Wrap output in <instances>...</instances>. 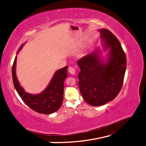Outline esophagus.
I'll return each instance as SVG.
<instances>
[{
	"instance_id": "esophagus-1",
	"label": "esophagus",
	"mask_w": 146,
	"mask_h": 146,
	"mask_svg": "<svg viewBox=\"0 0 146 146\" xmlns=\"http://www.w3.org/2000/svg\"><path fill=\"white\" fill-rule=\"evenodd\" d=\"M68 72L70 74H73V75H74V74H75V69L72 66H70L68 68Z\"/></svg>"
}]
</instances>
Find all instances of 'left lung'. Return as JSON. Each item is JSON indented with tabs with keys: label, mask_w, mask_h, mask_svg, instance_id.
Masks as SVG:
<instances>
[{
	"label": "left lung",
	"mask_w": 146,
	"mask_h": 146,
	"mask_svg": "<svg viewBox=\"0 0 146 146\" xmlns=\"http://www.w3.org/2000/svg\"><path fill=\"white\" fill-rule=\"evenodd\" d=\"M104 50L108 51L107 60L97 48L78 61L80 91L92 106H103L113 100L120 91L126 69V58L120 42L107 29H99Z\"/></svg>",
	"instance_id": "8db88e82"
}]
</instances>
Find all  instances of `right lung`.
I'll use <instances>...</instances> for the list:
<instances>
[{"label": "right lung", "instance_id": "1", "mask_svg": "<svg viewBox=\"0 0 146 146\" xmlns=\"http://www.w3.org/2000/svg\"><path fill=\"white\" fill-rule=\"evenodd\" d=\"M24 44L18 49L19 52ZM17 56L12 66V78L15 88L23 102L33 110L39 113L51 114L57 111L63 102L64 81L68 76L67 66L56 71L49 84L44 90L37 94H32L26 92L18 81L16 75Z\"/></svg>", "mask_w": 146, "mask_h": 146}]
</instances>
